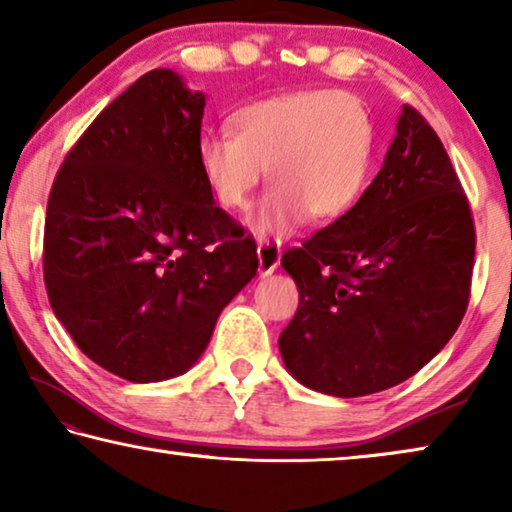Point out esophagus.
<instances>
[{
  "instance_id": "1",
  "label": "esophagus",
  "mask_w": 512,
  "mask_h": 512,
  "mask_svg": "<svg viewBox=\"0 0 512 512\" xmlns=\"http://www.w3.org/2000/svg\"><path fill=\"white\" fill-rule=\"evenodd\" d=\"M258 254V274L261 277H268L274 270L279 268V261H281V247L277 242H261L256 249Z\"/></svg>"
}]
</instances>
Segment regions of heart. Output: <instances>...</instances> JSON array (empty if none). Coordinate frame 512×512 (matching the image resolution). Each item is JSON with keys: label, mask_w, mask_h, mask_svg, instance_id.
I'll list each match as a JSON object with an SVG mask.
<instances>
[{"label": "heart", "mask_w": 512, "mask_h": 512, "mask_svg": "<svg viewBox=\"0 0 512 512\" xmlns=\"http://www.w3.org/2000/svg\"><path fill=\"white\" fill-rule=\"evenodd\" d=\"M235 131L198 140L201 175L226 210H242L268 166L272 187L251 226L261 235L342 217L367 187L374 124L358 96L342 90H300L254 101L233 117Z\"/></svg>", "instance_id": "b5f03b06"}]
</instances>
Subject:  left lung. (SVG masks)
I'll use <instances>...</instances> for the list:
<instances>
[{
	"instance_id": "8db88e82",
	"label": "left lung",
	"mask_w": 512,
	"mask_h": 512,
	"mask_svg": "<svg viewBox=\"0 0 512 512\" xmlns=\"http://www.w3.org/2000/svg\"><path fill=\"white\" fill-rule=\"evenodd\" d=\"M476 228L446 147L404 106L383 168L351 210L281 256L300 291L279 335L284 365L325 395L409 379L469 307Z\"/></svg>"
}]
</instances>
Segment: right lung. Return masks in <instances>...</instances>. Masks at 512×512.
<instances>
[{
	"mask_svg": "<svg viewBox=\"0 0 512 512\" xmlns=\"http://www.w3.org/2000/svg\"><path fill=\"white\" fill-rule=\"evenodd\" d=\"M205 94L140 76L59 166L43 231L50 307L87 358L131 383L173 379L254 279L256 242L196 159Z\"/></svg>",
	"mask_w": 512,
	"mask_h": 512,
	"instance_id": "right-lung-1",
	"label": "right lung"
}]
</instances>
